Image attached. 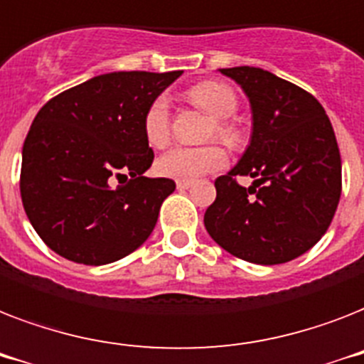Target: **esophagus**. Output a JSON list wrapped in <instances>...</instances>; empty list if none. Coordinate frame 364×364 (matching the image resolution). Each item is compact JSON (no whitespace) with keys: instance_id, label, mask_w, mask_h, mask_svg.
<instances>
[{"instance_id":"obj_1","label":"esophagus","mask_w":364,"mask_h":364,"mask_svg":"<svg viewBox=\"0 0 364 364\" xmlns=\"http://www.w3.org/2000/svg\"><path fill=\"white\" fill-rule=\"evenodd\" d=\"M191 184H193L191 180H178V182H176V188H178V190H188V188H191Z\"/></svg>"}]
</instances>
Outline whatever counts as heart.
<instances>
[{"mask_svg":"<svg viewBox=\"0 0 364 364\" xmlns=\"http://www.w3.org/2000/svg\"><path fill=\"white\" fill-rule=\"evenodd\" d=\"M188 97L214 120L212 135L229 146H237L242 133L231 118L238 110V97L231 86L216 80H206L188 90ZM142 129L146 142L154 148H164L171 139V107L165 97H156L144 112ZM228 156L216 144L210 146H176L158 159L156 168L161 176L174 180H196L203 174L225 167Z\"/></svg>","mask_w":364,"mask_h":364,"instance_id":"1","label":"heart"}]
</instances>
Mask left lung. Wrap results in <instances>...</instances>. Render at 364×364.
<instances>
[{
  "label": "left lung",
  "instance_id": "8db88e82",
  "mask_svg": "<svg viewBox=\"0 0 364 364\" xmlns=\"http://www.w3.org/2000/svg\"><path fill=\"white\" fill-rule=\"evenodd\" d=\"M252 105V141L228 174L205 228L225 252L257 264L287 263L312 248L333 222L342 161L329 116L312 94L259 67L220 69ZM237 176H252L244 188Z\"/></svg>",
  "mask_w": 364,
  "mask_h": 364
}]
</instances>
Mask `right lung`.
I'll use <instances>...</instances> for the list:
<instances>
[{
	"label": "right lung",
	"instance_id": "right-lung-1",
	"mask_svg": "<svg viewBox=\"0 0 364 364\" xmlns=\"http://www.w3.org/2000/svg\"><path fill=\"white\" fill-rule=\"evenodd\" d=\"M182 71L107 73L52 97L22 148L20 196L43 242L75 263L126 257L156 228L171 178L154 161L144 112ZM130 180H127V176ZM121 182L114 186V180Z\"/></svg>",
	"mask_w": 364,
	"mask_h": 364
}]
</instances>
